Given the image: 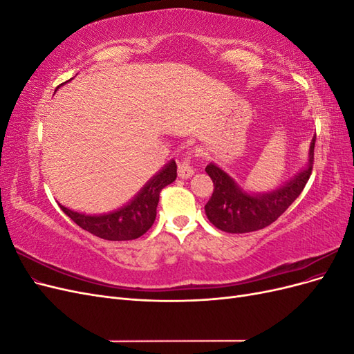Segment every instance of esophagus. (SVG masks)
<instances>
[{"mask_svg":"<svg viewBox=\"0 0 354 354\" xmlns=\"http://www.w3.org/2000/svg\"><path fill=\"white\" fill-rule=\"evenodd\" d=\"M194 174H195V169L190 165V158L186 155L183 160H180L178 162V177L186 180V178H190Z\"/></svg>","mask_w":354,"mask_h":354,"instance_id":"esophagus-1","label":"esophagus"}]
</instances>
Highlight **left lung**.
<instances>
[{"mask_svg":"<svg viewBox=\"0 0 354 354\" xmlns=\"http://www.w3.org/2000/svg\"><path fill=\"white\" fill-rule=\"evenodd\" d=\"M316 136L312 138L306 167L282 186L264 194L246 192L217 164H208L205 171L214 183V192L205 205L208 220L227 233H248L264 229L279 218L299 196L312 174Z\"/></svg>","mask_w":354,"mask_h":354,"instance_id":"8db88e82","label":"left lung"}]
</instances>
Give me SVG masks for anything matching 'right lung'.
I'll return each instance as SVG.
<instances>
[{
    "label": "right lung",
    "mask_w": 354,
    "mask_h": 354,
    "mask_svg": "<svg viewBox=\"0 0 354 354\" xmlns=\"http://www.w3.org/2000/svg\"><path fill=\"white\" fill-rule=\"evenodd\" d=\"M63 84H60L59 87H62ZM176 177L177 165L176 160L171 159L167 165L162 167V169H159L147 181L130 202H127L125 205L115 211L106 214H84L69 209L62 203H59V207L73 223H77L81 229L90 232L94 236L106 241L137 239L152 227L156 218V207L160 190L173 183Z\"/></svg>",
    "instance_id": "add662e5"
}]
</instances>
